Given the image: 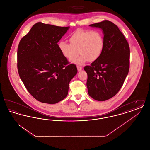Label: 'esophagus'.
I'll return each mask as SVG.
<instances>
[{"instance_id":"esophagus-1","label":"esophagus","mask_w":150,"mask_h":150,"mask_svg":"<svg viewBox=\"0 0 150 150\" xmlns=\"http://www.w3.org/2000/svg\"><path fill=\"white\" fill-rule=\"evenodd\" d=\"M77 69H78V71H81V70L83 69V67H81V66H77Z\"/></svg>"}]
</instances>
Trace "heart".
Returning <instances> with one entry per match:
<instances>
[{
    "label": "heart",
    "instance_id": "1",
    "mask_svg": "<svg viewBox=\"0 0 150 150\" xmlns=\"http://www.w3.org/2000/svg\"><path fill=\"white\" fill-rule=\"evenodd\" d=\"M69 40L70 43L61 41L58 48L62 55L70 60L76 57L79 52L80 56L72 61L79 65L84 64L88 60L93 62L98 59L105 47L103 35L97 30H78L72 34Z\"/></svg>",
    "mask_w": 150,
    "mask_h": 150
}]
</instances>
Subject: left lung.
Returning a JSON list of instances; mask_svg holds the SVG:
<instances>
[{
	"label": "left lung",
	"mask_w": 150,
	"mask_h": 150,
	"mask_svg": "<svg viewBox=\"0 0 150 150\" xmlns=\"http://www.w3.org/2000/svg\"><path fill=\"white\" fill-rule=\"evenodd\" d=\"M102 29L105 47L100 58L86 66V86L89 95L98 101L115 96L123 85L129 70L130 49L118 27L108 20L89 25Z\"/></svg>",
	"instance_id": "left-lung-1"
}]
</instances>
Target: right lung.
I'll return each mask as SVG.
<instances>
[{
	"label": "right lung",
	"mask_w": 150,
	"mask_h": 150,
	"mask_svg": "<svg viewBox=\"0 0 150 150\" xmlns=\"http://www.w3.org/2000/svg\"><path fill=\"white\" fill-rule=\"evenodd\" d=\"M69 28L38 22L19 43L20 77L29 93L41 102L54 104L64 100L70 81L78 72L57 44Z\"/></svg>",
	"instance_id": "right-lung-1"
}]
</instances>
